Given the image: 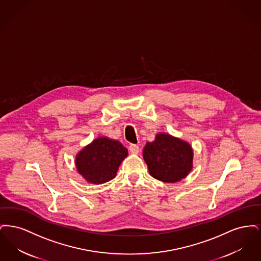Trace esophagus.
Returning a JSON list of instances; mask_svg holds the SVG:
<instances>
[{
    "label": "esophagus",
    "mask_w": 261,
    "mask_h": 261,
    "mask_svg": "<svg viewBox=\"0 0 261 261\" xmlns=\"http://www.w3.org/2000/svg\"><path fill=\"white\" fill-rule=\"evenodd\" d=\"M139 146H137V145H130V147H129V150H130V152L131 153H133V154H138L139 153Z\"/></svg>",
    "instance_id": "34e87169"
}]
</instances>
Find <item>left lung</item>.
I'll return each instance as SVG.
<instances>
[{
	"instance_id": "obj_1",
	"label": "left lung",
	"mask_w": 261,
	"mask_h": 261,
	"mask_svg": "<svg viewBox=\"0 0 261 261\" xmlns=\"http://www.w3.org/2000/svg\"><path fill=\"white\" fill-rule=\"evenodd\" d=\"M143 158L154 179L176 183L192 171L194 150L186 141L160 132L152 142L146 144Z\"/></svg>"
}]
</instances>
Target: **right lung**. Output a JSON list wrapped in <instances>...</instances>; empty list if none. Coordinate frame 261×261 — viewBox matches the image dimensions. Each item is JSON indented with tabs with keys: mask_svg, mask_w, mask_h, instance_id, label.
<instances>
[{
	"mask_svg": "<svg viewBox=\"0 0 261 261\" xmlns=\"http://www.w3.org/2000/svg\"><path fill=\"white\" fill-rule=\"evenodd\" d=\"M128 155V149L117 141L101 136L93 140L75 156V166L84 180L99 185L112 180Z\"/></svg>",
	"mask_w": 261,
	"mask_h": 261,
	"instance_id": "obj_1",
	"label": "right lung"
}]
</instances>
